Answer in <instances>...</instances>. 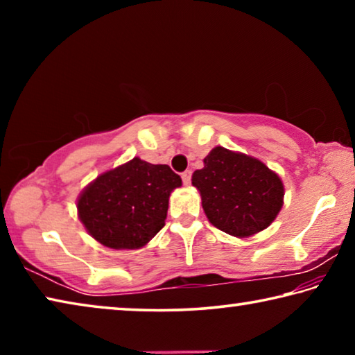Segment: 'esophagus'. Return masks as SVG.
Returning a JSON list of instances; mask_svg holds the SVG:
<instances>
[{"label": "esophagus", "instance_id": "1", "mask_svg": "<svg viewBox=\"0 0 355 355\" xmlns=\"http://www.w3.org/2000/svg\"><path fill=\"white\" fill-rule=\"evenodd\" d=\"M191 175H192L191 171H184V172L182 173V180H183L184 184H189V183H191Z\"/></svg>", "mask_w": 355, "mask_h": 355}]
</instances>
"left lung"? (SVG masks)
I'll return each mask as SVG.
<instances>
[{
  "label": "left lung",
  "mask_w": 355,
  "mask_h": 355,
  "mask_svg": "<svg viewBox=\"0 0 355 355\" xmlns=\"http://www.w3.org/2000/svg\"><path fill=\"white\" fill-rule=\"evenodd\" d=\"M205 167L192 173L207 218L228 235L244 238L264 230L284 205V184L261 161L224 147L211 150Z\"/></svg>",
  "instance_id": "obj_1"
}]
</instances>
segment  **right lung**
Wrapping results in <instances>:
<instances>
[{
	"label": "right lung",
	"instance_id": "right-lung-1",
	"mask_svg": "<svg viewBox=\"0 0 355 355\" xmlns=\"http://www.w3.org/2000/svg\"><path fill=\"white\" fill-rule=\"evenodd\" d=\"M178 186L182 178L167 164L133 158L89 184L78 199V213L106 248L139 249L164 227L169 196Z\"/></svg>",
	"mask_w": 355,
	"mask_h": 355
}]
</instances>
